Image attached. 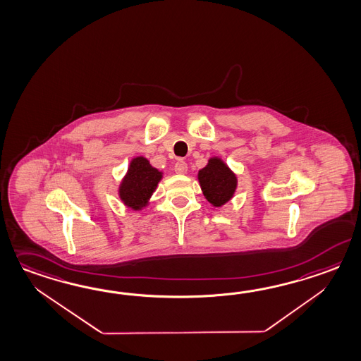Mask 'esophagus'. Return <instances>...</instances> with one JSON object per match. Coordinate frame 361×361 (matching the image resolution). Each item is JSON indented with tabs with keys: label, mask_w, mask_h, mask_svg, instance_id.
I'll return each mask as SVG.
<instances>
[{
	"label": "esophagus",
	"mask_w": 361,
	"mask_h": 361,
	"mask_svg": "<svg viewBox=\"0 0 361 361\" xmlns=\"http://www.w3.org/2000/svg\"><path fill=\"white\" fill-rule=\"evenodd\" d=\"M186 171H188V164L184 161H176V164H175V172L176 173L184 175V173H186Z\"/></svg>",
	"instance_id": "34e87169"
}]
</instances>
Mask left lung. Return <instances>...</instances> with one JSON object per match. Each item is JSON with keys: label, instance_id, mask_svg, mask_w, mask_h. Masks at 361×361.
I'll use <instances>...</instances> for the list:
<instances>
[{"label": "left lung", "instance_id": "left-lung-1", "mask_svg": "<svg viewBox=\"0 0 361 361\" xmlns=\"http://www.w3.org/2000/svg\"><path fill=\"white\" fill-rule=\"evenodd\" d=\"M198 178L206 200L216 207L231 200L237 188V177L217 158L209 159V164L200 169Z\"/></svg>", "mask_w": 361, "mask_h": 361}]
</instances>
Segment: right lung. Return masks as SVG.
Here are the masks:
<instances>
[{
    "instance_id": "right-lung-1",
    "label": "right lung",
    "mask_w": 361,
    "mask_h": 361,
    "mask_svg": "<svg viewBox=\"0 0 361 361\" xmlns=\"http://www.w3.org/2000/svg\"><path fill=\"white\" fill-rule=\"evenodd\" d=\"M161 172L152 169L142 157L130 161V167L119 189L121 200L129 209H141L147 204L157 185L161 181Z\"/></svg>"
}]
</instances>
